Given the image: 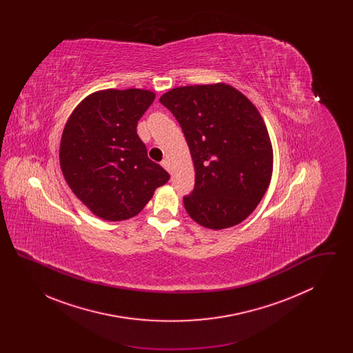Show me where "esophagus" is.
<instances>
[{"label": "esophagus", "mask_w": 353, "mask_h": 353, "mask_svg": "<svg viewBox=\"0 0 353 353\" xmlns=\"http://www.w3.org/2000/svg\"><path fill=\"white\" fill-rule=\"evenodd\" d=\"M161 167L164 169H167L168 172H170V164H169L168 159H164V160L161 161Z\"/></svg>", "instance_id": "34e87169"}]
</instances>
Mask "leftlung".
Wrapping results in <instances>:
<instances>
[{
	"label": "left lung",
	"mask_w": 353,
	"mask_h": 353,
	"mask_svg": "<svg viewBox=\"0 0 353 353\" xmlns=\"http://www.w3.org/2000/svg\"><path fill=\"white\" fill-rule=\"evenodd\" d=\"M160 103L184 132L196 181L185 210L201 226L221 230L249 217L269 188L272 147L252 101L225 83L176 87Z\"/></svg>",
	"instance_id": "left-lung-1"
}]
</instances>
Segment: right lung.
<instances>
[{
  "mask_svg": "<svg viewBox=\"0 0 353 353\" xmlns=\"http://www.w3.org/2000/svg\"><path fill=\"white\" fill-rule=\"evenodd\" d=\"M154 97L140 88L97 91L77 105L65 125L59 148L63 177L101 219L134 217L169 180L136 132Z\"/></svg>",
  "mask_w": 353,
  "mask_h": 353,
  "instance_id": "add662e5",
  "label": "right lung"
}]
</instances>
